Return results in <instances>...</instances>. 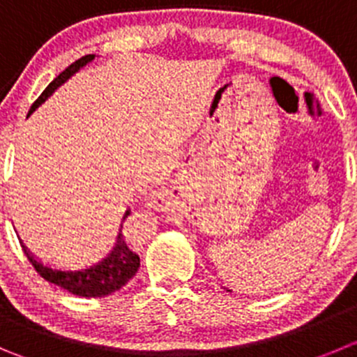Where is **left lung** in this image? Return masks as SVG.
<instances>
[{
    "label": "left lung",
    "mask_w": 357,
    "mask_h": 357,
    "mask_svg": "<svg viewBox=\"0 0 357 357\" xmlns=\"http://www.w3.org/2000/svg\"><path fill=\"white\" fill-rule=\"evenodd\" d=\"M227 291H229V292H232V291H231V289H227Z\"/></svg>",
    "instance_id": "8db88e82"
}]
</instances>
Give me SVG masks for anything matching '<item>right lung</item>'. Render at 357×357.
Masks as SVG:
<instances>
[{
	"mask_svg": "<svg viewBox=\"0 0 357 357\" xmlns=\"http://www.w3.org/2000/svg\"><path fill=\"white\" fill-rule=\"evenodd\" d=\"M93 59H95V54H86L81 59H77V61H73L66 70H63L58 77L45 88V91L38 96V100L33 103L31 109H29V114H33L59 86L65 84L72 75H75L79 70L89 65ZM128 215L130 209H126L121 218V225H119L116 241L112 248L109 250V254L103 255L98 262H93V264L84 266V268L66 269L56 268V266L51 264H43L38 257H35L29 252L28 246L21 241L22 250H24L26 257L29 259L33 268L38 271V275L43 276L51 284L58 285V287L65 289V291L72 292L75 296H82V298H103V296L112 294V292L119 291L123 285L128 284L130 280L135 276V273H137L139 266H141V259H139L135 252L128 248L125 236L121 232L123 222L128 218Z\"/></svg>",
	"mask_w": 357,
	"mask_h": 357,
	"instance_id": "1",
	"label": "right lung"
}]
</instances>
